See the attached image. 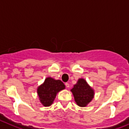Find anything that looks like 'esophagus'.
Listing matches in <instances>:
<instances>
[{
  "instance_id": "obj_1",
  "label": "esophagus",
  "mask_w": 129,
  "mask_h": 129,
  "mask_svg": "<svg viewBox=\"0 0 129 129\" xmlns=\"http://www.w3.org/2000/svg\"><path fill=\"white\" fill-rule=\"evenodd\" d=\"M65 85H66V86L67 88L69 87V84L68 83H65Z\"/></svg>"
}]
</instances>
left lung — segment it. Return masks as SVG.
<instances>
[{"label":"left lung","mask_w":129,"mask_h":129,"mask_svg":"<svg viewBox=\"0 0 129 129\" xmlns=\"http://www.w3.org/2000/svg\"><path fill=\"white\" fill-rule=\"evenodd\" d=\"M76 103L79 106L85 107L93 97V90L85 79H79L71 90Z\"/></svg>","instance_id":"1"}]
</instances>
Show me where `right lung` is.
Returning <instances> with one entry per match:
<instances>
[{
    "instance_id": "obj_1",
    "label": "right lung",
    "mask_w": 129,
    "mask_h": 129,
    "mask_svg": "<svg viewBox=\"0 0 129 129\" xmlns=\"http://www.w3.org/2000/svg\"><path fill=\"white\" fill-rule=\"evenodd\" d=\"M64 88V84L60 80L47 78L44 83L37 88V93L41 103L44 106H50L53 102L56 93Z\"/></svg>"
}]
</instances>
